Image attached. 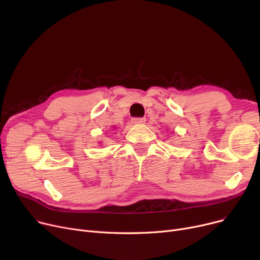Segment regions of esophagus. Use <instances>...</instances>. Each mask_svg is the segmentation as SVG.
Returning a JSON list of instances; mask_svg holds the SVG:
<instances>
[{
	"label": "esophagus",
	"instance_id": "1",
	"mask_svg": "<svg viewBox=\"0 0 260 260\" xmlns=\"http://www.w3.org/2000/svg\"><path fill=\"white\" fill-rule=\"evenodd\" d=\"M145 122V118H133L132 123L133 124H143Z\"/></svg>",
	"mask_w": 260,
	"mask_h": 260
}]
</instances>
